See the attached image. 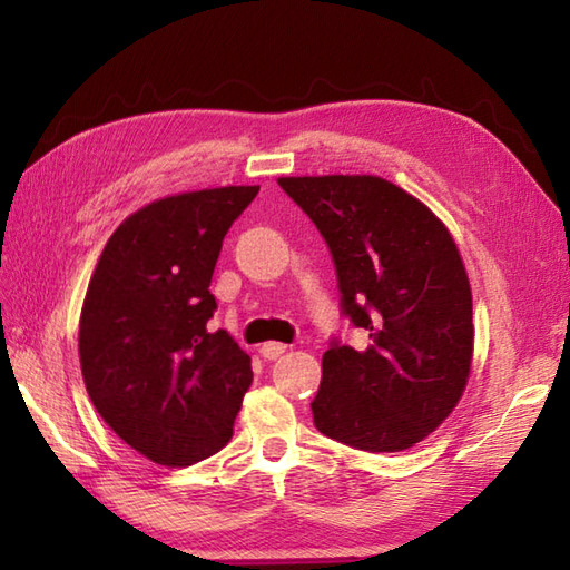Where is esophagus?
<instances>
[{
  "label": "esophagus",
  "instance_id": "34e87169",
  "mask_svg": "<svg viewBox=\"0 0 570 570\" xmlns=\"http://www.w3.org/2000/svg\"><path fill=\"white\" fill-rule=\"evenodd\" d=\"M286 345L284 343H264L262 347H259V355L264 357V360H276V357H282L284 353H286Z\"/></svg>",
  "mask_w": 570,
  "mask_h": 570
}]
</instances>
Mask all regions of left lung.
I'll return each instance as SVG.
<instances>
[{
	"label": "left lung",
	"instance_id": "8db88e82",
	"mask_svg": "<svg viewBox=\"0 0 570 570\" xmlns=\"http://www.w3.org/2000/svg\"><path fill=\"white\" fill-rule=\"evenodd\" d=\"M328 242L343 313L365 328V350L333 343L313 399L328 439L399 453L451 416L472 365V294L448 227L380 176H284Z\"/></svg>",
	"mask_w": 570,
	"mask_h": 570
}]
</instances>
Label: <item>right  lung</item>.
<instances>
[{
  "mask_svg": "<svg viewBox=\"0 0 570 570\" xmlns=\"http://www.w3.org/2000/svg\"><path fill=\"white\" fill-rule=\"evenodd\" d=\"M259 186L166 196L119 225L80 311V370L95 409L156 465L186 468L233 439L252 360L208 331L223 239Z\"/></svg>",
  "mask_w": 570,
  "mask_h": 570,
  "instance_id": "right-lung-1",
  "label": "right lung"
}]
</instances>
